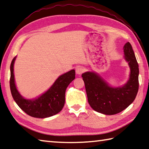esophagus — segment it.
Here are the masks:
<instances>
[{
  "label": "esophagus",
  "instance_id": "esophagus-1",
  "mask_svg": "<svg viewBox=\"0 0 149 149\" xmlns=\"http://www.w3.org/2000/svg\"><path fill=\"white\" fill-rule=\"evenodd\" d=\"M84 72V69L82 67V66H78V67L76 68V70H75V72H76V74L79 75L82 74Z\"/></svg>",
  "mask_w": 149,
  "mask_h": 149
}]
</instances>
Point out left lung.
Returning a JSON list of instances; mask_svg holds the SVG:
<instances>
[{
	"instance_id": "left-lung-1",
	"label": "left lung",
	"mask_w": 149,
	"mask_h": 149,
	"mask_svg": "<svg viewBox=\"0 0 149 149\" xmlns=\"http://www.w3.org/2000/svg\"><path fill=\"white\" fill-rule=\"evenodd\" d=\"M123 52L131 72L128 81L123 86L111 87L93 72L82 74L88 103L93 109L104 115H112L122 111L132 103L138 91V64L130 43L125 44Z\"/></svg>"
}]
</instances>
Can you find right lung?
<instances>
[{
    "instance_id": "obj_1",
    "label": "right lung",
    "mask_w": 149,
    "mask_h": 149,
    "mask_svg": "<svg viewBox=\"0 0 149 149\" xmlns=\"http://www.w3.org/2000/svg\"><path fill=\"white\" fill-rule=\"evenodd\" d=\"M15 59L16 57L13 59L11 63L9 84L12 97L20 108L28 115L39 118L52 116L61 111L65 102L66 88L75 78L74 70L60 75L52 86L37 99L28 100L21 95L16 87L13 74Z\"/></svg>"
}]
</instances>
